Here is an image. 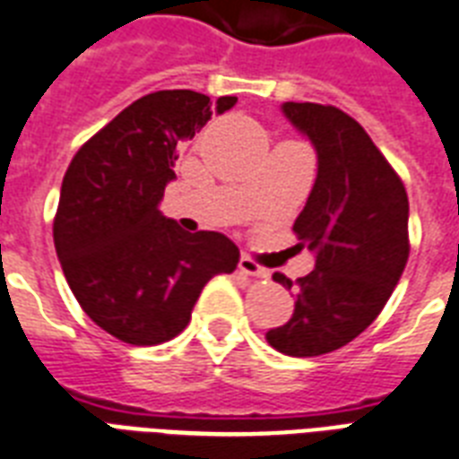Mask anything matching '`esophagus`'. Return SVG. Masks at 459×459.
Here are the masks:
<instances>
[{
    "instance_id": "esophagus-1",
    "label": "esophagus",
    "mask_w": 459,
    "mask_h": 459,
    "mask_svg": "<svg viewBox=\"0 0 459 459\" xmlns=\"http://www.w3.org/2000/svg\"><path fill=\"white\" fill-rule=\"evenodd\" d=\"M239 270L241 273H247V275H251V278H268L270 275L268 268L258 265V263H255L254 258H248V255H241L239 258Z\"/></svg>"
}]
</instances>
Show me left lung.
Returning a JSON list of instances; mask_svg holds the SVG:
<instances>
[{
	"instance_id": "1",
	"label": "left lung",
	"mask_w": 459,
	"mask_h": 459,
	"mask_svg": "<svg viewBox=\"0 0 459 459\" xmlns=\"http://www.w3.org/2000/svg\"><path fill=\"white\" fill-rule=\"evenodd\" d=\"M282 115L318 158L314 189L294 220L316 265L297 280L292 318L265 340L290 357H318L361 335L390 299L410 255V201L388 160L342 109L282 102ZM273 280L292 290L282 273Z\"/></svg>"
}]
</instances>
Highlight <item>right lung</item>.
Here are the masks:
<instances>
[{"mask_svg":"<svg viewBox=\"0 0 459 459\" xmlns=\"http://www.w3.org/2000/svg\"><path fill=\"white\" fill-rule=\"evenodd\" d=\"M237 98L158 91L131 102L74 155L55 218V248L81 308L129 344L172 340L212 275L239 248L220 232H184L160 212L177 148Z\"/></svg>","mask_w":459,"mask_h":459,"instance_id":"right-lung-1","label":"right lung"}]
</instances>
